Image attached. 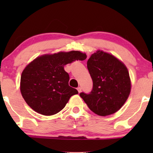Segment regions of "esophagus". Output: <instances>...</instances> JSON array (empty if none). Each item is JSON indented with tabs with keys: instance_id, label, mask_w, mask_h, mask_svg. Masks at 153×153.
I'll list each match as a JSON object with an SVG mask.
<instances>
[{
	"instance_id": "obj_1",
	"label": "esophagus",
	"mask_w": 153,
	"mask_h": 153,
	"mask_svg": "<svg viewBox=\"0 0 153 153\" xmlns=\"http://www.w3.org/2000/svg\"><path fill=\"white\" fill-rule=\"evenodd\" d=\"M77 90H78V93H80V92H81V88H80V87H78V88H77Z\"/></svg>"
}]
</instances>
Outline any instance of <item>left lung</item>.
Instances as JSON below:
<instances>
[{"mask_svg":"<svg viewBox=\"0 0 153 153\" xmlns=\"http://www.w3.org/2000/svg\"><path fill=\"white\" fill-rule=\"evenodd\" d=\"M87 68L93 80L90 94L80 96L97 115L108 116L120 109L129 97L131 81L127 67L114 56L98 50L91 54Z\"/></svg>","mask_w":153,"mask_h":153,"instance_id":"left-lung-1","label":"left lung"}]
</instances>
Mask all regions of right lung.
<instances>
[{
  "label": "right lung",
  "mask_w": 153,
  "mask_h": 153,
  "mask_svg": "<svg viewBox=\"0 0 153 153\" xmlns=\"http://www.w3.org/2000/svg\"><path fill=\"white\" fill-rule=\"evenodd\" d=\"M87 56L79 51L60 52L36 57L24 68L20 90L33 110L45 116L54 115L64 108L78 91L68 84L70 77L64 66Z\"/></svg>",
  "instance_id": "obj_1"
}]
</instances>
